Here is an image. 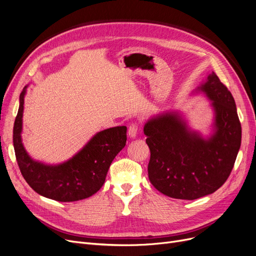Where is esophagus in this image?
<instances>
[{
    "label": "esophagus",
    "instance_id": "esophagus-1",
    "mask_svg": "<svg viewBox=\"0 0 256 256\" xmlns=\"http://www.w3.org/2000/svg\"><path fill=\"white\" fill-rule=\"evenodd\" d=\"M128 136L130 138H135L137 136V132H138V124H132L128 128Z\"/></svg>",
    "mask_w": 256,
    "mask_h": 256
}]
</instances>
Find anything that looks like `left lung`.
<instances>
[{"label": "left lung", "instance_id": "left-lung-1", "mask_svg": "<svg viewBox=\"0 0 256 256\" xmlns=\"http://www.w3.org/2000/svg\"><path fill=\"white\" fill-rule=\"evenodd\" d=\"M212 100L216 132L204 140L188 130L178 114L167 113L144 126L150 147L148 178L166 196L194 200L224 184L240 146L242 128L232 94L214 72L200 87Z\"/></svg>", "mask_w": 256, "mask_h": 256}]
</instances>
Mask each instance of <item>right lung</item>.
<instances>
[{
	"instance_id": "1",
	"label": "right lung",
	"mask_w": 256,
	"mask_h": 256,
	"mask_svg": "<svg viewBox=\"0 0 256 256\" xmlns=\"http://www.w3.org/2000/svg\"><path fill=\"white\" fill-rule=\"evenodd\" d=\"M24 89L13 126V146L22 176L32 189L46 198L72 202L96 194L102 186L108 170L126 143V126H115L96 134L72 158L48 166L33 160L22 144Z\"/></svg>"
}]
</instances>
